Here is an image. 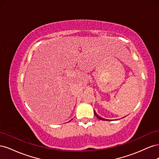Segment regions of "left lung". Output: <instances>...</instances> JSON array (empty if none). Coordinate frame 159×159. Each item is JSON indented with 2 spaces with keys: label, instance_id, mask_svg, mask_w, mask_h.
<instances>
[{
  "label": "left lung",
  "instance_id": "1",
  "mask_svg": "<svg viewBox=\"0 0 159 159\" xmlns=\"http://www.w3.org/2000/svg\"><path fill=\"white\" fill-rule=\"evenodd\" d=\"M94 114H95V117H97V118L99 119H100V120H103V121H107V119H103V118H102V117H101L99 116V115H98L97 113H96L95 110H94Z\"/></svg>",
  "mask_w": 159,
  "mask_h": 159
}]
</instances>
